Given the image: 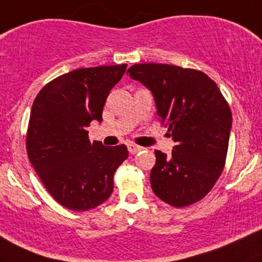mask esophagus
<instances>
[{"label": "esophagus", "instance_id": "esophagus-1", "mask_svg": "<svg viewBox=\"0 0 262 262\" xmlns=\"http://www.w3.org/2000/svg\"><path fill=\"white\" fill-rule=\"evenodd\" d=\"M141 149H142V147L137 146V144H133V143L128 144V150H129V153H132V155H136V153H138Z\"/></svg>", "mask_w": 262, "mask_h": 262}]
</instances>
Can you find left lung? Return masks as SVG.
Returning a JSON list of instances; mask_svg holds the SVG:
<instances>
[{
  "instance_id": "left-lung-1",
  "label": "left lung",
  "mask_w": 262,
  "mask_h": 262,
  "mask_svg": "<svg viewBox=\"0 0 262 262\" xmlns=\"http://www.w3.org/2000/svg\"><path fill=\"white\" fill-rule=\"evenodd\" d=\"M128 75L152 92L158 119L175 142L170 156L155 152L153 192L172 207L199 202L221 176L228 150L232 113L221 90L205 73L178 66L142 63Z\"/></svg>"
}]
</instances>
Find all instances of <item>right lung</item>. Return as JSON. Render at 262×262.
<instances>
[{"label": "right lung", "mask_w": 262, "mask_h": 262, "mask_svg": "<svg viewBox=\"0 0 262 262\" xmlns=\"http://www.w3.org/2000/svg\"><path fill=\"white\" fill-rule=\"evenodd\" d=\"M126 64L80 68L59 76L34 100L26 149L49 194L76 212L109 199L116 168L128 158L125 144L90 142L87 126L102 121V109Z\"/></svg>", "instance_id": "right-lung-1"}]
</instances>
